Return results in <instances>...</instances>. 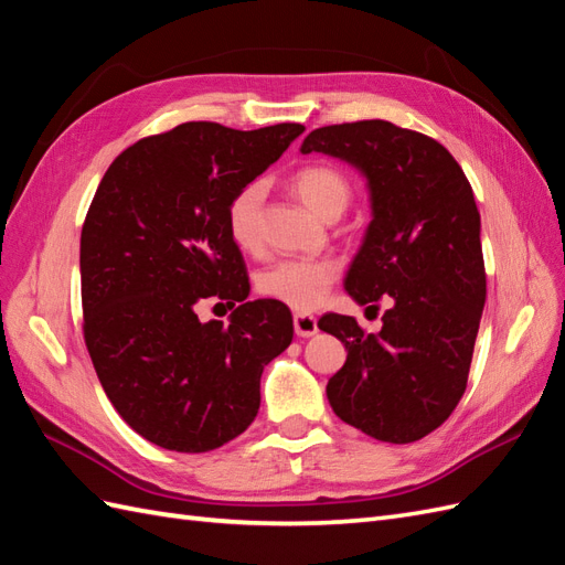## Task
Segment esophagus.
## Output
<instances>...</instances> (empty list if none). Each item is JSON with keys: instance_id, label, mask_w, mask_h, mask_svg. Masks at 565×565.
I'll use <instances>...</instances> for the list:
<instances>
[{"instance_id": "obj_1", "label": "esophagus", "mask_w": 565, "mask_h": 565, "mask_svg": "<svg viewBox=\"0 0 565 565\" xmlns=\"http://www.w3.org/2000/svg\"><path fill=\"white\" fill-rule=\"evenodd\" d=\"M294 329H296V337H300V339H310L317 334V331H320L317 329V320L308 312L294 315Z\"/></svg>"}]
</instances>
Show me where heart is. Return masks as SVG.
Instances as JSON below:
<instances>
[{
    "label": "heart",
    "mask_w": 565,
    "mask_h": 565,
    "mask_svg": "<svg viewBox=\"0 0 565 565\" xmlns=\"http://www.w3.org/2000/svg\"><path fill=\"white\" fill-rule=\"evenodd\" d=\"M294 193L320 220L334 222L351 202V183L334 167H306L294 173ZM265 202V185L253 181L231 198L226 210L228 236L241 250L259 245V212ZM339 267L331 259H279L257 274V291L291 310H312L322 302L334 284Z\"/></svg>",
    "instance_id": "1"
}]
</instances>
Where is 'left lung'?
<instances>
[{"label": "left lung", "instance_id": "obj_1", "mask_svg": "<svg viewBox=\"0 0 565 565\" xmlns=\"http://www.w3.org/2000/svg\"><path fill=\"white\" fill-rule=\"evenodd\" d=\"M300 152L337 157L367 181L372 222L343 288L358 306L392 300L377 334L349 315L320 320L349 351L327 382L329 406L380 441L423 439L466 392L487 300L472 188L444 145L382 119L315 128Z\"/></svg>", "mask_w": 565, "mask_h": 565}]
</instances>
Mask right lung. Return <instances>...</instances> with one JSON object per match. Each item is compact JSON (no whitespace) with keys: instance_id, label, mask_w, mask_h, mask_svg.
Instances as JSON below:
<instances>
[{"instance_id":"obj_1","label":"right lung","mask_w":565,"mask_h":565,"mask_svg":"<svg viewBox=\"0 0 565 565\" xmlns=\"http://www.w3.org/2000/svg\"><path fill=\"white\" fill-rule=\"evenodd\" d=\"M302 131L181 124L124 150L97 185L81 234L85 345L114 411L169 451L248 429L263 370L294 339L286 306L248 300L226 210ZM207 297L237 306L228 326L199 322Z\"/></svg>"}]
</instances>
